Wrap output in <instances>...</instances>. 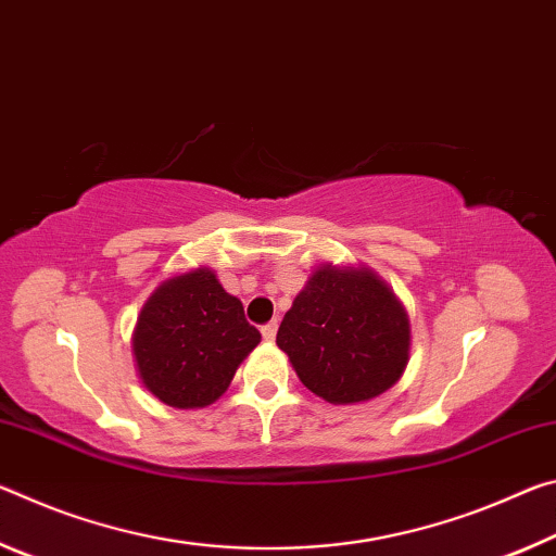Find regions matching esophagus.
<instances>
[{
    "label": "esophagus",
    "instance_id": "obj_1",
    "mask_svg": "<svg viewBox=\"0 0 556 556\" xmlns=\"http://www.w3.org/2000/svg\"><path fill=\"white\" fill-rule=\"evenodd\" d=\"M276 332H278V323H276V320H270L268 325H263V327H261L263 340H268V342L276 340Z\"/></svg>",
    "mask_w": 556,
    "mask_h": 556
}]
</instances>
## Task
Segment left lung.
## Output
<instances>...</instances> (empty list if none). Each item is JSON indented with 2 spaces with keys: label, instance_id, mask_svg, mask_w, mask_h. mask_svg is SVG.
Instances as JSON below:
<instances>
[{
  "label": "left lung",
  "instance_id": "left-lung-1",
  "mask_svg": "<svg viewBox=\"0 0 556 556\" xmlns=\"http://www.w3.org/2000/svg\"><path fill=\"white\" fill-rule=\"evenodd\" d=\"M408 317L396 295L367 268L323 266L278 327L303 384L330 404L384 394L408 362Z\"/></svg>",
  "mask_w": 556,
  "mask_h": 556
}]
</instances>
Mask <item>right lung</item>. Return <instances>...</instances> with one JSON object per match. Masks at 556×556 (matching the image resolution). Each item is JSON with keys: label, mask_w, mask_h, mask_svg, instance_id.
Instances as JSON below:
<instances>
[{"label": "right lung", "mask_w": 556, "mask_h": 556, "mask_svg": "<svg viewBox=\"0 0 556 556\" xmlns=\"http://www.w3.org/2000/svg\"><path fill=\"white\" fill-rule=\"evenodd\" d=\"M261 332L208 268L169 278L144 303L132 350L142 384L177 408L214 404Z\"/></svg>", "instance_id": "obj_1"}]
</instances>
